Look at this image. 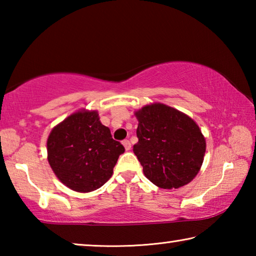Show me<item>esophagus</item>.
<instances>
[{
	"mask_svg": "<svg viewBox=\"0 0 256 256\" xmlns=\"http://www.w3.org/2000/svg\"><path fill=\"white\" fill-rule=\"evenodd\" d=\"M122 144H123L124 148H125V150H126V151H128L130 149H131V142H130L128 140H124Z\"/></svg>",
	"mask_w": 256,
	"mask_h": 256,
	"instance_id": "1",
	"label": "esophagus"
}]
</instances>
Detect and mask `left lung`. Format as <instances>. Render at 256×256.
<instances>
[{
  "instance_id": "1",
  "label": "left lung",
  "mask_w": 256,
  "mask_h": 256,
  "mask_svg": "<svg viewBox=\"0 0 256 256\" xmlns=\"http://www.w3.org/2000/svg\"><path fill=\"white\" fill-rule=\"evenodd\" d=\"M138 144L133 152L151 183L164 190L178 188L200 172L206 144L198 125L188 115L162 102L134 112Z\"/></svg>"
}]
</instances>
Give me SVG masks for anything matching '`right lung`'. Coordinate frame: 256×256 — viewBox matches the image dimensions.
Masks as SVG:
<instances>
[{
    "label": "right lung",
    "instance_id": "obj_1",
    "mask_svg": "<svg viewBox=\"0 0 256 256\" xmlns=\"http://www.w3.org/2000/svg\"><path fill=\"white\" fill-rule=\"evenodd\" d=\"M124 151L102 124L97 110L72 112L52 128L47 138V160L54 174L79 193L102 188Z\"/></svg>",
    "mask_w": 256,
    "mask_h": 256
}]
</instances>
